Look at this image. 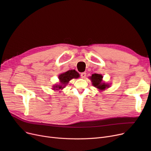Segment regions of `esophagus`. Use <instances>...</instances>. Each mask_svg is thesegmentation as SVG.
<instances>
[{
    "instance_id": "34e87169",
    "label": "esophagus",
    "mask_w": 151,
    "mask_h": 151,
    "mask_svg": "<svg viewBox=\"0 0 151 151\" xmlns=\"http://www.w3.org/2000/svg\"><path fill=\"white\" fill-rule=\"evenodd\" d=\"M86 72H83V73H81V77L83 79H84L86 78Z\"/></svg>"
}]
</instances>
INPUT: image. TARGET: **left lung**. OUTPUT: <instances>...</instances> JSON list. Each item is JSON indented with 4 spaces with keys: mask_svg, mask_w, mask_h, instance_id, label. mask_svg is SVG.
Returning a JSON list of instances; mask_svg holds the SVG:
<instances>
[{
    "mask_svg": "<svg viewBox=\"0 0 151 151\" xmlns=\"http://www.w3.org/2000/svg\"><path fill=\"white\" fill-rule=\"evenodd\" d=\"M102 78L103 76L101 75L95 73L93 74L90 78L92 82L93 86H94L96 88L103 91L105 89L108 88L109 85L105 84V83H102Z\"/></svg>",
    "mask_w": 151,
    "mask_h": 151,
    "instance_id": "1",
    "label": "left lung"
}]
</instances>
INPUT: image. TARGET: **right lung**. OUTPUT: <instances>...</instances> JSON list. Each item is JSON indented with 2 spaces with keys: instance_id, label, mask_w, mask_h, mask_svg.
<instances>
[{
  "instance_id": "1",
  "label": "right lung",
  "mask_w": 151,
  "mask_h": 151,
  "mask_svg": "<svg viewBox=\"0 0 151 151\" xmlns=\"http://www.w3.org/2000/svg\"><path fill=\"white\" fill-rule=\"evenodd\" d=\"M79 76H80V75L75 70H68L66 72L62 73L59 76V79L60 81L61 85H56L54 86V90H59L61 89H63L64 88V86H65L66 84L70 81L71 79L73 78H78ZM57 89L55 90V89Z\"/></svg>"
}]
</instances>
